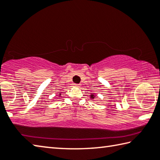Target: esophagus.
<instances>
[{"instance_id": "1", "label": "esophagus", "mask_w": 160, "mask_h": 160, "mask_svg": "<svg viewBox=\"0 0 160 160\" xmlns=\"http://www.w3.org/2000/svg\"><path fill=\"white\" fill-rule=\"evenodd\" d=\"M73 86H74V87H76V88H79V87H80V85H79V84H75V83H74V84H73Z\"/></svg>"}]
</instances>
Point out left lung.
Listing matches in <instances>:
<instances>
[{
	"label": "left lung",
	"mask_w": 160,
	"mask_h": 160,
	"mask_svg": "<svg viewBox=\"0 0 160 160\" xmlns=\"http://www.w3.org/2000/svg\"><path fill=\"white\" fill-rule=\"evenodd\" d=\"M91 97H92V98H94V95H93V94H91Z\"/></svg>",
	"instance_id": "left-lung-1"
}]
</instances>
